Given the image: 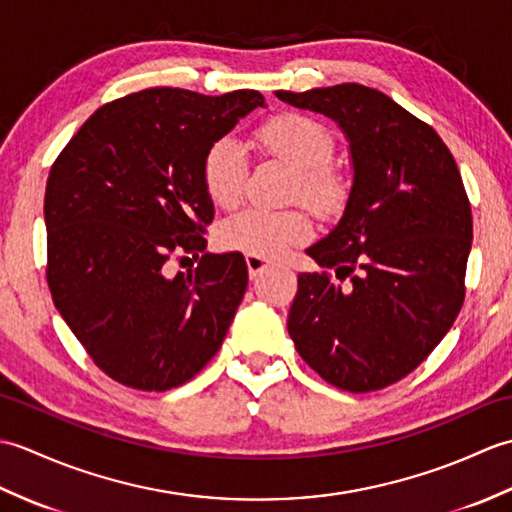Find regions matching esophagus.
Instances as JSON below:
<instances>
[{"label":"esophagus","mask_w":512,"mask_h":512,"mask_svg":"<svg viewBox=\"0 0 512 512\" xmlns=\"http://www.w3.org/2000/svg\"><path fill=\"white\" fill-rule=\"evenodd\" d=\"M246 266H248V275L250 279H255L264 273L266 268H270V262L264 257H257V255H246Z\"/></svg>","instance_id":"esophagus-1"}]
</instances>
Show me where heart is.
Here are the masks:
<instances>
[{"mask_svg": "<svg viewBox=\"0 0 512 512\" xmlns=\"http://www.w3.org/2000/svg\"><path fill=\"white\" fill-rule=\"evenodd\" d=\"M255 140L266 156L295 169L292 198H301L323 217L343 209L350 182L330 162L334 138L328 127L303 114H281L259 127ZM202 173L209 198L231 209L244 195L248 173L244 147L233 138L217 140L204 158ZM310 231V217L301 209H246L228 217L217 237L228 250L266 259L286 255L292 246L306 242Z\"/></svg>", "mask_w": 512, "mask_h": 512, "instance_id": "b5f03b06", "label": "heart"}]
</instances>
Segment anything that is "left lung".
I'll return each mask as SVG.
<instances>
[{
	"instance_id": "left-lung-1",
	"label": "left lung",
	"mask_w": 512,
	"mask_h": 512,
	"mask_svg": "<svg viewBox=\"0 0 512 512\" xmlns=\"http://www.w3.org/2000/svg\"><path fill=\"white\" fill-rule=\"evenodd\" d=\"M275 96L339 125L352 165L341 220L306 248L350 286L301 273L288 334L330 385L383 389L433 352L462 308L473 217L458 165L429 125L367 85Z\"/></svg>"
}]
</instances>
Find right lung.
Returning <instances> with one entry per match:
<instances>
[{
	"label": "right lung",
	"instance_id": "1",
	"mask_svg": "<svg viewBox=\"0 0 512 512\" xmlns=\"http://www.w3.org/2000/svg\"><path fill=\"white\" fill-rule=\"evenodd\" d=\"M257 107L255 90L149 88L99 107L46 184L48 286L92 361L118 383L167 391L220 350L244 299L242 253H205L169 276L173 252H204L209 149Z\"/></svg>",
	"mask_w": 512,
	"mask_h": 512
}]
</instances>
